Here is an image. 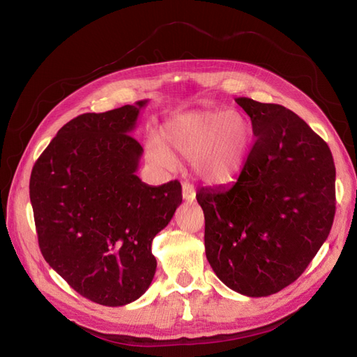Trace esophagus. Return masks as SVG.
Listing matches in <instances>:
<instances>
[{
    "label": "esophagus",
    "mask_w": 357,
    "mask_h": 357,
    "mask_svg": "<svg viewBox=\"0 0 357 357\" xmlns=\"http://www.w3.org/2000/svg\"><path fill=\"white\" fill-rule=\"evenodd\" d=\"M181 190H183V199L188 201V202L195 201L197 193H195V189H193L192 185H189V183H183Z\"/></svg>",
    "instance_id": "34e87169"
}]
</instances>
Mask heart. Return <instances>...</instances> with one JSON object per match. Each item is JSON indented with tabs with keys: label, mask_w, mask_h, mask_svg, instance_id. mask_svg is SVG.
I'll return each mask as SVG.
<instances>
[{
	"label": "heart",
	"mask_w": 357,
	"mask_h": 357,
	"mask_svg": "<svg viewBox=\"0 0 357 357\" xmlns=\"http://www.w3.org/2000/svg\"><path fill=\"white\" fill-rule=\"evenodd\" d=\"M164 143L150 137L147 156L169 168L172 155L190 160L195 176L208 186H226L244 168L253 147L250 119L238 110L202 109L176 116L164 126Z\"/></svg>",
	"instance_id": "b5f03b06"
}]
</instances>
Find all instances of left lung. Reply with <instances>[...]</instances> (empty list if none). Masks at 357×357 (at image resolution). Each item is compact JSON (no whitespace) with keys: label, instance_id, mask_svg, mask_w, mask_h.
<instances>
[{"label":"left lung","instance_id":"1","mask_svg":"<svg viewBox=\"0 0 357 357\" xmlns=\"http://www.w3.org/2000/svg\"><path fill=\"white\" fill-rule=\"evenodd\" d=\"M256 142L228 188L197 193L205 255L229 289L261 298L305 271L335 215V164L328 144L294 112L240 96Z\"/></svg>","mask_w":357,"mask_h":357}]
</instances>
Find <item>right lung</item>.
<instances>
[{
	"instance_id": "obj_1",
	"label": "right lung",
	"mask_w": 357,
	"mask_h": 357,
	"mask_svg": "<svg viewBox=\"0 0 357 357\" xmlns=\"http://www.w3.org/2000/svg\"><path fill=\"white\" fill-rule=\"evenodd\" d=\"M147 100L63 125L31 172L29 198L43 257L96 304H131L156 273L152 241L181 204L172 180L137 176L143 147L131 137Z\"/></svg>"
}]
</instances>
